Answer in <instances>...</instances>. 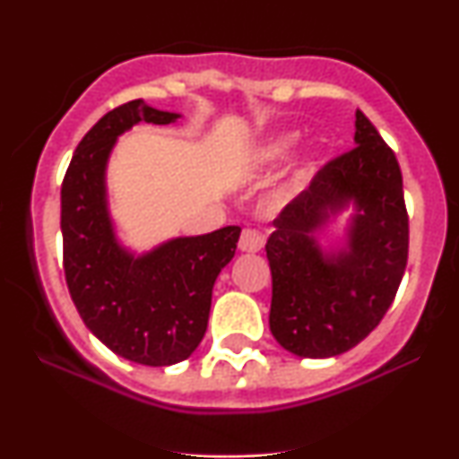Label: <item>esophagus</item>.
I'll return each mask as SVG.
<instances>
[{
	"mask_svg": "<svg viewBox=\"0 0 459 459\" xmlns=\"http://www.w3.org/2000/svg\"><path fill=\"white\" fill-rule=\"evenodd\" d=\"M263 244H265V239H263V235L259 233V230L246 229L239 237V250L241 252H259Z\"/></svg>",
	"mask_w": 459,
	"mask_h": 459,
	"instance_id": "esophagus-1",
	"label": "esophagus"
}]
</instances>
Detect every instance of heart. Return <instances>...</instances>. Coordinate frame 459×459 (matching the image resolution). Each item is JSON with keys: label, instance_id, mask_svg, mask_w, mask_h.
Segmentation results:
<instances>
[{"label": "heart", "instance_id": "heart-1", "mask_svg": "<svg viewBox=\"0 0 459 459\" xmlns=\"http://www.w3.org/2000/svg\"><path fill=\"white\" fill-rule=\"evenodd\" d=\"M293 144H296V135H276V138H270L261 146H256L252 155L247 157V163L255 170H272L287 160Z\"/></svg>", "mask_w": 459, "mask_h": 459}]
</instances>
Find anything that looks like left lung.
I'll use <instances>...</instances> for the list:
<instances>
[{"mask_svg": "<svg viewBox=\"0 0 459 459\" xmlns=\"http://www.w3.org/2000/svg\"><path fill=\"white\" fill-rule=\"evenodd\" d=\"M356 146L325 163L273 220L270 330L284 350L330 358L360 343L391 308L408 263V212L397 157L356 112ZM350 204L346 244L324 253L314 233Z\"/></svg>", "mask_w": 459, "mask_h": 459, "instance_id": "1", "label": "left lung"}]
</instances>
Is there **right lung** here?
<instances>
[{
	"instance_id": "1",
	"label": "right lung",
	"mask_w": 459,
	"mask_h": 459,
	"mask_svg": "<svg viewBox=\"0 0 459 459\" xmlns=\"http://www.w3.org/2000/svg\"><path fill=\"white\" fill-rule=\"evenodd\" d=\"M142 99L108 112L77 144L62 181L65 276L79 317L114 354L146 367L192 356L207 332L218 273L235 256L239 226L177 237L135 256L118 244L105 168L116 138L138 123L170 125Z\"/></svg>"
}]
</instances>
